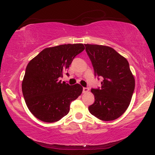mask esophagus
I'll return each instance as SVG.
<instances>
[{
    "label": "esophagus",
    "instance_id": "34e87169",
    "mask_svg": "<svg viewBox=\"0 0 155 155\" xmlns=\"http://www.w3.org/2000/svg\"><path fill=\"white\" fill-rule=\"evenodd\" d=\"M83 93H87L89 92V88L87 87H83V90H82Z\"/></svg>",
    "mask_w": 155,
    "mask_h": 155
}]
</instances>
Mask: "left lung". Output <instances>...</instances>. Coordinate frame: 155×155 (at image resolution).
<instances>
[{
	"label": "left lung",
	"instance_id": "1",
	"mask_svg": "<svg viewBox=\"0 0 155 155\" xmlns=\"http://www.w3.org/2000/svg\"><path fill=\"white\" fill-rule=\"evenodd\" d=\"M94 70L103 78L100 89H92L94 102L88 108L91 114L105 121L125 113L135 89V78L127 59L109 46L84 44Z\"/></svg>",
	"mask_w": 155,
	"mask_h": 155
}]
</instances>
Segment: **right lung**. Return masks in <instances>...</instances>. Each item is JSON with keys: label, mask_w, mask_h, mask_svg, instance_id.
Returning a JSON list of instances; mask_svg holds the SVG:
<instances>
[{"label": "right lung", "mask_w": 155, "mask_h": 155, "mask_svg": "<svg viewBox=\"0 0 155 155\" xmlns=\"http://www.w3.org/2000/svg\"><path fill=\"white\" fill-rule=\"evenodd\" d=\"M84 49L82 44L46 48L27 64L22 94L29 110L39 120L58 121L68 114L71 101L82 94L80 84L71 86L59 78H63L73 58Z\"/></svg>", "instance_id": "right-lung-1"}]
</instances>
